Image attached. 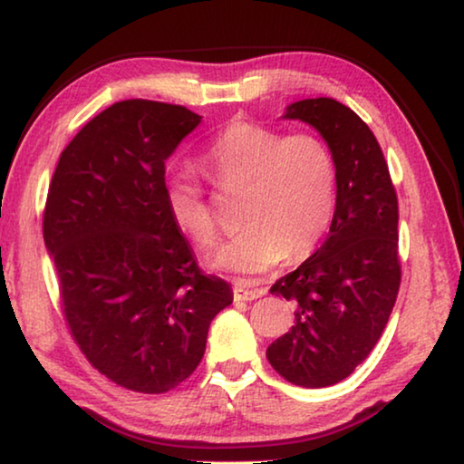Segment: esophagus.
<instances>
[{"label": "esophagus", "mask_w": 464, "mask_h": 464, "mask_svg": "<svg viewBox=\"0 0 464 464\" xmlns=\"http://www.w3.org/2000/svg\"><path fill=\"white\" fill-rule=\"evenodd\" d=\"M232 292H234V301H255V298L266 295V290L263 288H248L245 282L234 284Z\"/></svg>", "instance_id": "34e87169"}]
</instances>
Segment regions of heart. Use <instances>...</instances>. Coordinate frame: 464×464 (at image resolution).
I'll use <instances>...</instances> for the list:
<instances>
[{
	"mask_svg": "<svg viewBox=\"0 0 464 464\" xmlns=\"http://www.w3.org/2000/svg\"><path fill=\"white\" fill-rule=\"evenodd\" d=\"M201 168L222 192H240L238 237L224 242L211 263L253 276L288 256H309L330 230L338 201V166L315 134H282L255 122H234L205 149ZM168 216L201 248L218 242L205 192L188 172L163 180Z\"/></svg>",
	"mask_w": 464,
	"mask_h": 464,
	"instance_id": "1",
	"label": "heart"
}]
</instances>
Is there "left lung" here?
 <instances>
[{"label":"left lung","mask_w":464,"mask_h":464,"mask_svg":"<svg viewBox=\"0 0 464 464\" xmlns=\"http://www.w3.org/2000/svg\"><path fill=\"white\" fill-rule=\"evenodd\" d=\"M325 139L338 166V201L322 246L269 292L295 303V325L267 348L284 380L334 386L367 359L401 288L398 197L382 147L369 126L336 99L292 103Z\"/></svg>","instance_id":"1"}]
</instances>
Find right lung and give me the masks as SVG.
<instances>
[{"label": "right lung", "instance_id": "add662e5", "mask_svg": "<svg viewBox=\"0 0 464 464\" xmlns=\"http://www.w3.org/2000/svg\"><path fill=\"white\" fill-rule=\"evenodd\" d=\"M198 122L184 105L113 103L62 151L43 211L70 334L99 373L140 394L190 377L211 319L232 304L163 201L166 160Z\"/></svg>", "mask_w": 464, "mask_h": 464}]
</instances>
